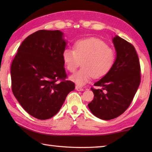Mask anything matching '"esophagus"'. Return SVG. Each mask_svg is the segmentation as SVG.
<instances>
[{
    "instance_id": "1",
    "label": "esophagus",
    "mask_w": 152,
    "mask_h": 152,
    "mask_svg": "<svg viewBox=\"0 0 152 152\" xmlns=\"http://www.w3.org/2000/svg\"><path fill=\"white\" fill-rule=\"evenodd\" d=\"M76 89L77 90V91H84V88H82L81 86H76Z\"/></svg>"
}]
</instances>
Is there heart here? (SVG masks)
Segmentation results:
<instances>
[{"mask_svg": "<svg viewBox=\"0 0 152 152\" xmlns=\"http://www.w3.org/2000/svg\"><path fill=\"white\" fill-rule=\"evenodd\" d=\"M74 50L66 48L62 59L67 70L74 72L80 66L82 68L72 76L71 80L79 85H84L93 78H100L111 70L116 60V54L106 43L98 38H88L74 43Z\"/></svg>", "mask_w": 152, "mask_h": 152, "instance_id": "heart-1", "label": "heart"}]
</instances>
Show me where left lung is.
Returning a JSON list of instances; mask_svg holds the SVG:
<instances>
[{
	"mask_svg": "<svg viewBox=\"0 0 152 152\" xmlns=\"http://www.w3.org/2000/svg\"><path fill=\"white\" fill-rule=\"evenodd\" d=\"M117 58L109 72L92 87L94 99L88 104L92 114L103 120L122 115L132 103L141 82L137 53L132 43L116 36L113 39Z\"/></svg>",
	"mask_w": 152,
	"mask_h": 152,
	"instance_id": "left-lung-1",
	"label": "left lung"
}]
</instances>
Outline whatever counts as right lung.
<instances>
[{
    "label": "right lung",
    "instance_id": "1",
    "mask_svg": "<svg viewBox=\"0 0 152 152\" xmlns=\"http://www.w3.org/2000/svg\"><path fill=\"white\" fill-rule=\"evenodd\" d=\"M62 36L59 30L33 33L22 42L12 61V93L29 115L40 120L54 116L75 88L66 80Z\"/></svg>",
    "mask_w": 152,
    "mask_h": 152
}]
</instances>
